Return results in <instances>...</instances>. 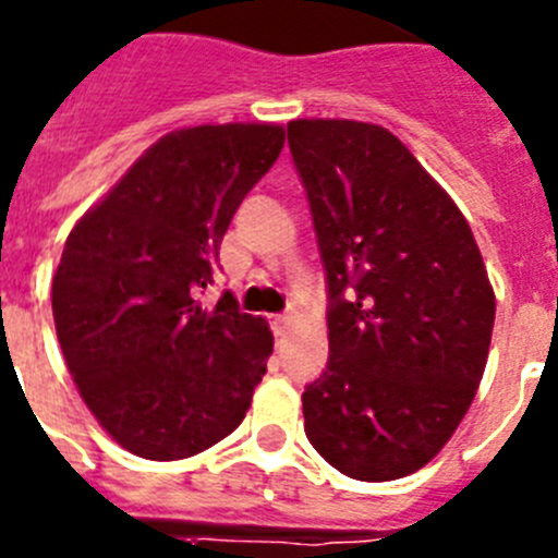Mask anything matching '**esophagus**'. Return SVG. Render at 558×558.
Listing matches in <instances>:
<instances>
[{
	"label": "esophagus",
	"mask_w": 558,
	"mask_h": 558,
	"mask_svg": "<svg viewBox=\"0 0 558 558\" xmlns=\"http://www.w3.org/2000/svg\"><path fill=\"white\" fill-rule=\"evenodd\" d=\"M290 322H293V315H288V313H282V315H270V327H274V332H276V335H284V332H288Z\"/></svg>",
	"instance_id": "1"
}]
</instances>
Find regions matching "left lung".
I'll return each instance as SVG.
<instances>
[{
  "label": "left lung",
  "mask_w": 558,
  "mask_h": 558,
  "mask_svg": "<svg viewBox=\"0 0 558 558\" xmlns=\"http://www.w3.org/2000/svg\"><path fill=\"white\" fill-rule=\"evenodd\" d=\"M288 145L327 274L329 360L302 393L310 445L397 481L450 441L481 386L495 293L470 223L391 131L293 120Z\"/></svg>",
  "instance_id": "left-lung-1"
}]
</instances>
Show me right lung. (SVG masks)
<instances>
[{
    "label": "right lung",
    "mask_w": 558,
    "mask_h": 558,
    "mask_svg": "<svg viewBox=\"0 0 558 558\" xmlns=\"http://www.w3.org/2000/svg\"><path fill=\"white\" fill-rule=\"evenodd\" d=\"M279 125H198L161 136L63 245L52 315L88 411L117 445L179 461L245 418L274 335L231 293L211 310L236 206L274 167Z\"/></svg>",
    "instance_id": "add662e5"
}]
</instances>
